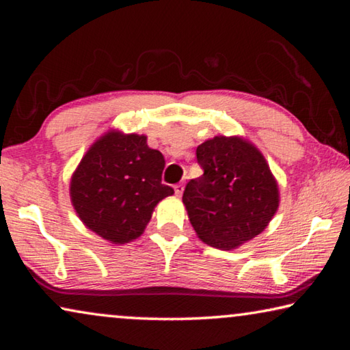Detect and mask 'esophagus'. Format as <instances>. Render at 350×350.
Here are the masks:
<instances>
[{
    "label": "esophagus",
    "instance_id": "1",
    "mask_svg": "<svg viewBox=\"0 0 350 350\" xmlns=\"http://www.w3.org/2000/svg\"><path fill=\"white\" fill-rule=\"evenodd\" d=\"M174 193H176V196H182V193H183L182 183H177V185H174Z\"/></svg>",
    "mask_w": 350,
    "mask_h": 350
}]
</instances>
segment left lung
I'll use <instances>...</instances> for the list:
<instances>
[{
  "mask_svg": "<svg viewBox=\"0 0 350 350\" xmlns=\"http://www.w3.org/2000/svg\"><path fill=\"white\" fill-rule=\"evenodd\" d=\"M204 174L187 183L182 202L198 238L233 250L262 233L280 206V187L252 142L216 135L196 150Z\"/></svg>",
  "mask_w": 350,
  "mask_h": 350,
  "instance_id": "left-lung-1",
  "label": "left lung"
}]
</instances>
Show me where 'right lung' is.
Listing matches in <instances>:
<instances>
[{
  "mask_svg": "<svg viewBox=\"0 0 350 350\" xmlns=\"http://www.w3.org/2000/svg\"><path fill=\"white\" fill-rule=\"evenodd\" d=\"M165 159L144 134L109 129L94 142L70 177V202L86 228L111 244L145 232L156 205L173 196L162 183Z\"/></svg>",
  "mask_w": 350,
  "mask_h": 350,
  "instance_id": "add662e5",
  "label": "right lung"
}]
</instances>
